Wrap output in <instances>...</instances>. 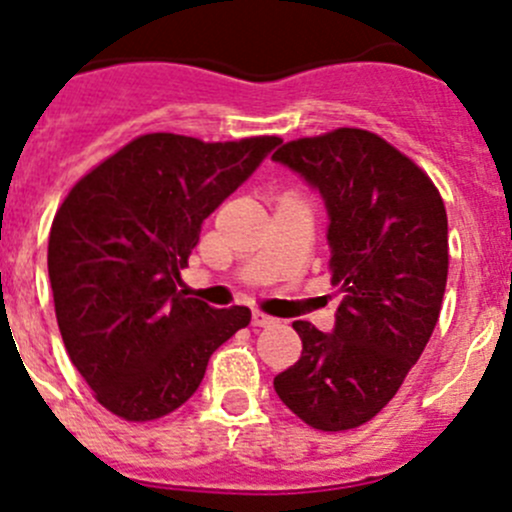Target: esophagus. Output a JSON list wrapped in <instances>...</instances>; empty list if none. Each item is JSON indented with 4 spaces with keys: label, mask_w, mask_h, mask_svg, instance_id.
Here are the masks:
<instances>
[{
    "label": "esophagus",
    "mask_w": 512,
    "mask_h": 512,
    "mask_svg": "<svg viewBox=\"0 0 512 512\" xmlns=\"http://www.w3.org/2000/svg\"><path fill=\"white\" fill-rule=\"evenodd\" d=\"M275 325V320L267 315H262V312H252V327H270Z\"/></svg>",
    "instance_id": "34e87169"
}]
</instances>
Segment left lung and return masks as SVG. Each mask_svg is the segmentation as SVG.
Segmentation results:
<instances>
[{
    "label": "left lung",
    "mask_w": 512,
    "mask_h": 512,
    "mask_svg": "<svg viewBox=\"0 0 512 512\" xmlns=\"http://www.w3.org/2000/svg\"><path fill=\"white\" fill-rule=\"evenodd\" d=\"M272 160L320 192L332 285L345 292L332 332L292 322L302 357L275 377V393L312 428H357L395 398L438 322L443 197L413 160L365 130L287 142Z\"/></svg>",
    "instance_id": "obj_1"
}]
</instances>
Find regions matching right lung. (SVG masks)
Wrapping results in <instances>:
<instances>
[{
  "instance_id": "1",
  "label": "right lung",
  "mask_w": 512,
  "mask_h": 512,
  "mask_svg": "<svg viewBox=\"0 0 512 512\" xmlns=\"http://www.w3.org/2000/svg\"><path fill=\"white\" fill-rule=\"evenodd\" d=\"M280 137L200 142L155 132L84 175L49 232V282L69 360L109 413L162 418L195 395L210 355L247 307L215 310L177 290L202 222Z\"/></svg>"
}]
</instances>
